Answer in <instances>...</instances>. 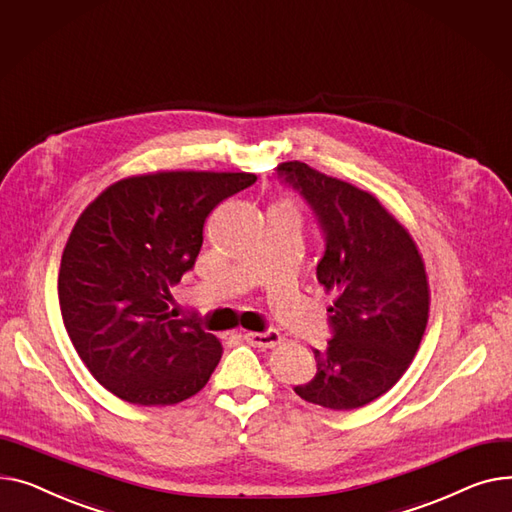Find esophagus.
Returning <instances> with one entry per match:
<instances>
[{
    "mask_svg": "<svg viewBox=\"0 0 512 512\" xmlns=\"http://www.w3.org/2000/svg\"><path fill=\"white\" fill-rule=\"evenodd\" d=\"M244 339L250 343V345H256V347H277L281 343V335L279 330L275 328H268L264 330V333H246Z\"/></svg>",
    "mask_w": 512,
    "mask_h": 512,
    "instance_id": "obj_1",
    "label": "esophagus"
}]
</instances>
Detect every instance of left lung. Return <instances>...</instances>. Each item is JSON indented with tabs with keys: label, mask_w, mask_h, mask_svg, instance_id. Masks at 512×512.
<instances>
[{
	"label": "left lung",
	"mask_w": 512,
	"mask_h": 512,
	"mask_svg": "<svg viewBox=\"0 0 512 512\" xmlns=\"http://www.w3.org/2000/svg\"><path fill=\"white\" fill-rule=\"evenodd\" d=\"M302 196L324 237L318 283L335 291L330 337L312 349L316 376L293 390L308 403L347 411L384 395L422 343L430 310L426 266L407 229L368 192L306 163L277 167Z\"/></svg>",
	"instance_id": "left-lung-1"
}]
</instances>
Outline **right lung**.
Returning <instances> with one entry per match:
<instances>
[{
	"mask_svg": "<svg viewBox=\"0 0 512 512\" xmlns=\"http://www.w3.org/2000/svg\"><path fill=\"white\" fill-rule=\"evenodd\" d=\"M254 173L163 171L109 186L76 221L59 266V308L86 368L134 405L186 401L223 347L196 316L171 320L169 287L192 270L204 221Z\"/></svg>",
	"mask_w": 512,
	"mask_h": 512,
	"instance_id": "right-lung-1",
	"label": "right lung"
}]
</instances>
